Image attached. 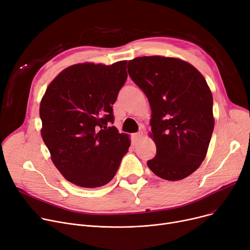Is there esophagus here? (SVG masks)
Wrapping results in <instances>:
<instances>
[{
	"mask_svg": "<svg viewBox=\"0 0 250 250\" xmlns=\"http://www.w3.org/2000/svg\"><path fill=\"white\" fill-rule=\"evenodd\" d=\"M142 136H143V133H142V131H139V132H137V133H135L134 134V139L136 140V141H138V140H140L141 138H142Z\"/></svg>",
	"mask_w": 250,
	"mask_h": 250,
	"instance_id": "obj_1",
	"label": "esophagus"
}]
</instances>
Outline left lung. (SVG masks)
Listing matches in <instances>:
<instances>
[{
	"mask_svg": "<svg viewBox=\"0 0 250 250\" xmlns=\"http://www.w3.org/2000/svg\"><path fill=\"white\" fill-rule=\"evenodd\" d=\"M128 73L151 107L156 155L147 161L148 167L167 181L188 177L206 157L214 129L206 80L188 62L158 55L129 61Z\"/></svg>",
	"mask_w": 250,
	"mask_h": 250,
	"instance_id": "1",
	"label": "left lung"
}]
</instances>
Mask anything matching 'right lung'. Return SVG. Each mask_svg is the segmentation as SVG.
<instances>
[{
    "label": "right lung",
    "instance_id": "right-lung-1",
    "mask_svg": "<svg viewBox=\"0 0 250 250\" xmlns=\"http://www.w3.org/2000/svg\"><path fill=\"white\" fill-rule=\"evenodd\" d=\"M127 62L79 63L63 69L40 103L41 136L52 163L83 188L108 184L130 146L114 122L113 104L127 80Z\"/></svg>",
    "mask_w": 250,
    "mask_h": 250
}]
</instances>
